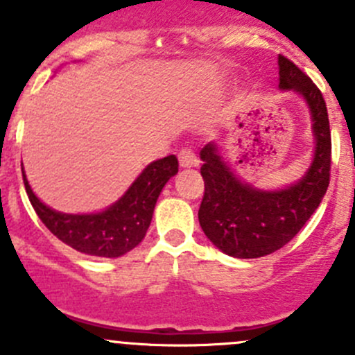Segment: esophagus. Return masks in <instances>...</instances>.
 Returning a JSON list of instances; mask_svg holds the SVG:
<instances>
[{"label":"esophagus","mask_w":355,"mask_h":355,"mask_svg":"<svg viewBox=\"0 0 355 355\" xmlns=\"http://www.w3.org/2000/svg\"><path fill=\"white\" fill-rule=\"evenodd\" d=\"M178 163H180L182 168H192V166H198L199 159L191 149H182V151L178 153Z\"/></svg>","instance_id":"esophagus-1"}]
</instances>
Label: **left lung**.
<instances>
[{
	"mask_svg": "<svg viewBox=\"0 0 355 355\" xmlns=\"http://www.w3.org/2000/svg\"><path fill=\"white\" fill-rule=\"evenodd\" d=\"M280 91L300 94L313 121L314 155L306 173L285 189L264 191L234 173L216 142L200 149L204 198L199 223L221 252L239 259L263 257L288 244L318 209L330 184L331 135L327 103L309 77L278 56Z\"/></svg>",
	"mask_w": 355,
	"mask_h": 355,
	"instance_id": "left-lung-1",
	"label": "left lung"
}]
</instances>
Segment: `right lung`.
Instances as JSON below:
<instances>
[{
	"label": "right lung",
	"instance_id": "add662e5",
	"mask_svg": "<svg viewBox=\"0 0 355 355\" xmlns=\"http://www.w3.org/2000/svg\"><path fill=\"white\" fill-rule=\"evenodd\" d=\"M177 173V156L161 157L148 164L128 191L110 207L99 213L68 214L51 209L32 192L22 168L25 191L48 230L71 249L96 257H120L141 244L161 191Z\"/></svg>",
	"mask_w": 355,
	"mask_h": 355
}]
</instances>
